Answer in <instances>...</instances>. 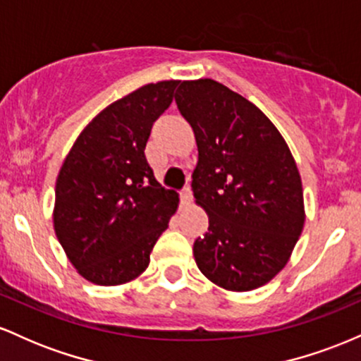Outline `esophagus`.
Masks as SVG:
<instances>
[{
    "mask_svg": "<svg viewBox=\"0 0 361 361\" xmlns=\"http://www.w3.org/2000/svg\"><path fill=\"white\" fill-rule=\"evenodd\" d=\"M180 200H181V204H183V205H188L190 202L193 200V193H192V188H190V185H186L185 188L181 190Z\"/></svg>",
    "mask_w": 361,
    "mask_h": 361,
    "instance_id": "1",
    "label": "esophagus"
}]
</instances>
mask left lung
<instances>
[{
    "label": "left lung",
    "instance_id": "obj_1",
    "mask_svg": "<svg viewBox=\"0 0 361 361\" xmlns=\"http://www.w3.org/2000/svg\"><path fill=\"white\" fill-rule=\"evenodd\" d=\"M175 100L193 128L192 188L209 214V233L193 243L197 267L222 288H258L287 264L304 227L292 152L258 106L221 82L183 81Z\"/></svg>",
    "mask_w": 361,
    "mask_h": 361
}]
</instances>
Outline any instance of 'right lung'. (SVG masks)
I'll return each instance as SVG.
<instances>
[{
	"instance_id": "1",
	"label": "right lung",
	"mask_w": 361,
	"mask_h": 361,
	"mask_svg": "<svg viewBox=\"0 0 361 361\" xmlns=\"http://www.w3.org/2000/svg\"><path fill=\"white\" fill-rule=\"evenodd\" d=\"M178 85L151 82L111 103L86 126L62 164L54 229L91 283L109 287L139 276L176 212L178 193L157 183L144 149Z\"/></svg>"
}]
</instances>
